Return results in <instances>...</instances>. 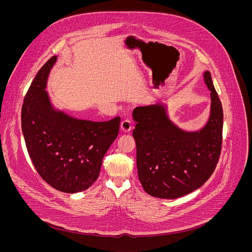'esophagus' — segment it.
Wrapping results in <instances>:
<instances>
[{"label": "esophagus", "mask_w": 252, "mask_h": 252, "mask_svg": "<svg viewBox=\"0 0 252 252\" xmlns=\"http://www.w3.org/2000/svg\"><path fill=\"white\" fill-rule=\"evenodd\" d=\"M121 128L124 132H129L132 128V124L129 120H124L121 124Z\"/></svg>", "instance_id": "obj_1"}]
</instances>
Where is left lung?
<instances>
[{
  "label": "left lung",
  "mask_w": 252,
  "mask_h": 252,
  "mask_svg": "<svg viewBox=\"0 0 252 252\" xmlns=\"http://www.w3.org/2000/svg\"><path fill=\"white\" fill-rule=\"evenodd\" d=\"M203 78L210 91L211 106L208 122L200 130L186 131L176 126L162 104L137 106L132 112L138 179L152 196H185L200 188L218 165L223 111L208 70Z\"/></svg>",
  "instance_id": "left-lung-1"
}]
</instances>
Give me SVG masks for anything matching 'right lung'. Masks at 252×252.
<instances>
[{
  "label": "right lung",
  "mask_w": 252,
  "mask_h": 252,
  "mask_svg": "<svg viewBox=\"0 0 252 252\" xmlns=\"http://www.w3.org/2000/svg\"><path fill=\"white\" fill-rule=\"evenodd\" d=\"M56 61L52 57L40 68L25 95L22 130L44 181L60 191L76 193L96 181L102 158L119 134L121 118L91 122L54 110L45 90Z\"/></svg>",
  "instance_id": "obj_1"
}]
</instances>
